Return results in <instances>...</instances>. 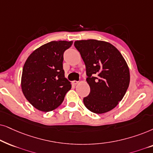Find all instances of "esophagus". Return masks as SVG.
<instances>
[{
  "label": "esophagus",
  "instance_id": "34e87169",
  "mask_svg": "<svg viewBox=\"0 0 153 153\" xmlns=\"http://www.w3.org/2000/svg\"><path fill=\"white\" fill-rule=\"evenodd\" d=\"M78 81H76V80H73V82H72V83H73V85H78Z\"/></svg>",
  "mask_w": 153,
  "mask_h": 153
}]
</instances>
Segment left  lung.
<instances>
[{"label":"left lung","mask_w":153,"mask_h":153,"mask_svg":"<svg viewBox=\"0 0 153 153\" xmlns=\"http://www.w3.org/2000/svg\"><path fill=\"white\" fill-rule=\"evenodd\" d=\"M85 66L90 93L83 99L92 113H107L123 99L130 81L129 69L119 50L113 45L97 40L75 41Z\"/></svg>","instance_id":"8db88e82"}]
</instances>
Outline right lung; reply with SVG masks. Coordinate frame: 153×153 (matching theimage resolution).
<instances>
[{"label": "right lung", "mask_w": 153, "mask_h": 153, "mask_svg": "<svg viewBox=\"0 0 153 153\" xmlns=\"http://www.w3.org/2000/svg\"><path fill=\"white\" fill-rule=\"evenodd\" d=\"M73 41H52L28 56L22 71L21 86L24 97L40 111L56 109L64 101L71 84L63 69L64 52Z\"/></svg>", "instance_id": "right-lung-1"}]
</instances>
